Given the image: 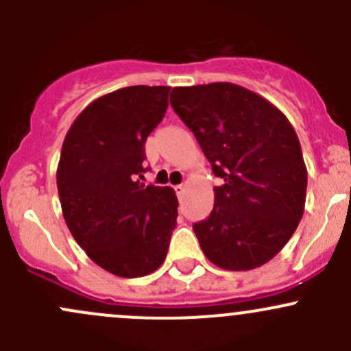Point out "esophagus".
<instances>
[{"mask_svg":"<svg viewBox=\"0 0 351 351\" xmlns=\"http://www.w3.org/2000/svg\"><path fill=\"white\" fill-rule=\"evenodd\" d=\"M173 189H175L176 195L178 197H182L183 193H185V185H176V186H173Z\"/></svg>","mask_w":351,"mask_h":351,"instance_id":"1","label":"esophagus"}]
</instances>
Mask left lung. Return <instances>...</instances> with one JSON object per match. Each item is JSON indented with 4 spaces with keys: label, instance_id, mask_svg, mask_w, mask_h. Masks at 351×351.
Instances as JSON below:
<instances>
[{
    "label": "left lung",
    "instance_id": "1",
    "mask_svg": "<svg viewBox=\"0 0 351 351\" xmlns=\"http://www.w3.org/2000/svg\"><path fill=\"white\" fill-rule=\"evenodd\" d=\"M169 104L197 137L215 176L214 208L195 222L205 256L224 270L270 261L304 214L307 169L292 123L260 95L232 83L173 88Z\"/></svg>",
    "mask_w": 351,
    "mask_h": 351
}]
</instances>
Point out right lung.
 I'll list each match as a JSON object with an SVG mask.
<instances>
[{
    "mask_svg": "<svg viewBox=\"0 0 351 351\" xmlns=\"http://www.w3.org/2000/svg\"><path fill=\"white\" fill-rule=\"evenodd\" d=\"M169 86H127L91 101L67 130L58 166L62 215L76 243L110 274L158 270L176 226L169 186L144 185L147 137L168 108Z\"/></svg>",
    "mask_w": 351,
    "mask_h": 351,
    "instance_id": "obj_1",
    "label": "right lung"
}]
</instances>
